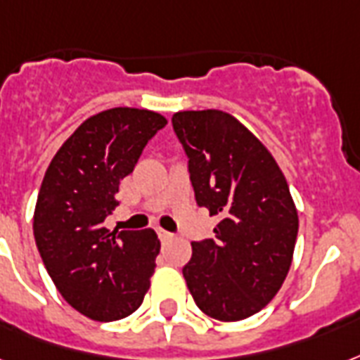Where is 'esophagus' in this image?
I'll list each match as a JSON object with an SVG mask.
<instances>
[{"instance_id":"esophagus-1","label":"esophagus","mask_w":360,"mask_h":360,"mask_svg":"<svg viewBox=\"0 0 360 360\" xmlns=\"http://www.w3.org/2000/svg\"><path fill=\"white\" fill-rule=\"evenodd\" d=\"M156 232H158V238H160V241H169L172 238H174V234H172V232H168V230H164V229H158Z\"/></svg>"}]
</instances>
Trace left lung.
<instances>
[{
	"label": "left lung",
	"mask_w": 360,
	"mask_h": 360,
	"mask_svg": "<svg viewBox=\"0 0 360 360\" xmlns=\"http://www.w3.org/2000/svg\"><path fill=\"white\" fill-rule=\"evenodd\" d=\"M172 122L188 155L196 202L221 219L213 240L192 241L186 287L213 319H247L278 295L292 262L298 211L287 179L234 115L179 111Z\"/></svg>",
	"instance_id": "1"
}]
</instances>
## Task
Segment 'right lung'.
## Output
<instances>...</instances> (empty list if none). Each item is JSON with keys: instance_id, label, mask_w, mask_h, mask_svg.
Listing matches in <instances>:
<instances>
[{"instance_id": "obj_1", "label": "right lung", "mask_w": 360, "mask_h": 360, "mask_svg": "<svg viewBox=\"0 0 360 360\" xmlns=\"http://www.w3.org/2000/svg\"><path fill=\"white\" fill-rule=\"evenodd\" d=\"M166 117L113 107L84 120L49 164L34 211V236L52 283L79 314L119 321L134 314L155 274L160 240L153 229H105L120 181Z\"/></svg>"}]
</instances>
